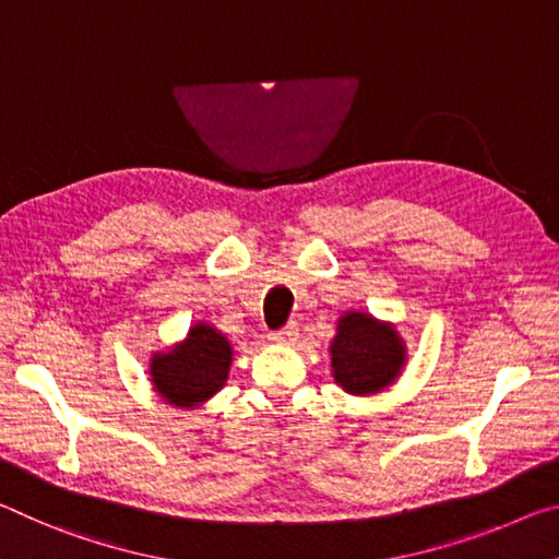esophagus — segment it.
I'll return each mask as SVG.
<instances>
[{
  "mask_svg": "<svg viewBox=\"0 0 559 559\" xmlns=\"http://www.w3.org/2000/svg\"><path fill=\"white\" fill-rule=\"evenodd\" d=\"M299 336V326L297 324H287L285 329H280V332H272L270 334V342L272 344H295Z\"/></svg>",
  "mask_w": 559,
  "mask_h": 559,
  "instance_id": "34e87169",
  "label": "esophagus"
}]
</instances>
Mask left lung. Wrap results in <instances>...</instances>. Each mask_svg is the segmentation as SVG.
<instances>
[{"label":"left lung","mask_w":559,"mask_h":559,"mask_svg":"<svg viewBox=\"0 0 559 559\" xmlns=\"http://www.w3.org/2000/svg\"><path fill=\"white\" fill-rule=\"evenodd\" d=\"M329 356L336 386L352 396H373L399 381L406 369L408 349L396 324L364 309H349L336 319Z\"/></svg>","instance_id":"1"}]
</instances>
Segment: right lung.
I'll list each match as a JSON object with an SVG mask.
<instances>
[{
	"label": "right lung",
	"instance_id": "1",
	"mask_svg": "<svg viewBox=\"0 0 559 559\" xmlns=\"http://www.w3.org/2000/svg\"><path fill=\"white\" fill-rule=\"evenodd\" d=\"M233 344L217 326L193 322L180 342L151 352L153 391L173 408L205 406L225 386L233 366Z\"/></svg>",
	"mask_w": 559,
	"mask_h": 559
}]
</instances>
